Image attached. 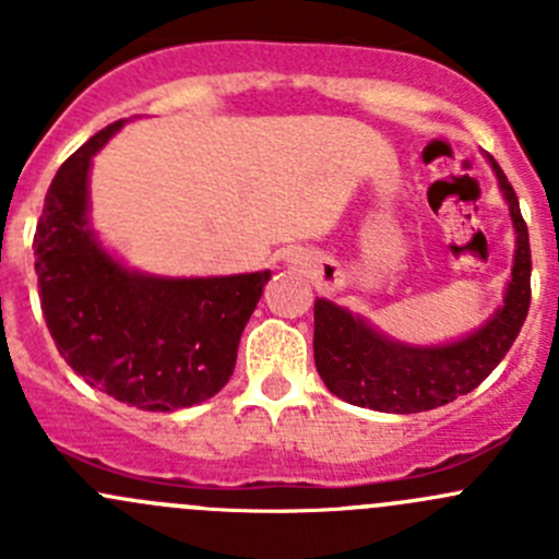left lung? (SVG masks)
Wrapping results in <instances>:
<instances>
[{
    "label": "left lung",
    "mask_w": 559,
    "mask_h": 559,
    "mask_svg": "<svg viewBox=\"0 0 559 559\" xmlns=\"http://www.w3.org/2000/svg\"><path fill=\"white\" fill-rule=\"evenodd\" d=\"M500 189L516 229V257L506 302L476 335L438 348H411L386 341L365 321L326 300L313 306V359L332 394L384 414H419L452 403L498 368L520 335L530 311V238L520 200L498 162Z\"/></svg>",
    "instance_id": "1"
}]
</instances>
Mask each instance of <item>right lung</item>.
Wrapping results in <instances>:
<instances>
[{
  "label": "right lung",
  "instance_id": "add662e5",
  "mask_svg": "<svg viewBox=\"0 0 559 559\" xmlns=\"http://www.w3.org/2000/svg\"><path fill=\"white\" fill-rule=\"evenodd\" d=\"M118 127L94 134L50 180L35 233L39 308L86 384L143 411L189 408L233 376L270 273L173 281L112 262L86 227V178Z\"/></svg>",
  "mask_w": 559,
  "mask_h": 559
}]
</instances>
